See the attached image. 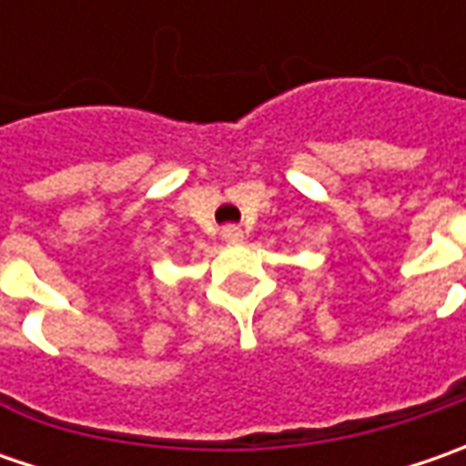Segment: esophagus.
<instances>
[{"label":"esophagus","instance_id":"esophagus-1","mask_svg":"<svg viewBox=\"0 0 466 466\" xmlns=\"http://www.w3.org/2000/svg\"><path fill=\"white\" fill-rule=\"evenodd\" d=\"M223 238L228 243H241L243 241V230L238 228V225H225Z\"/></svg>","mask_w":466,"mask_h":466}]
</instances>
